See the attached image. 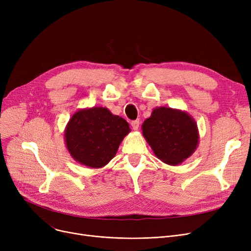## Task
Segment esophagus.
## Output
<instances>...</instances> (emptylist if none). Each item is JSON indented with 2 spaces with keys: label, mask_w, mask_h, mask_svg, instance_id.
<instances>
[{
  "label": "esophagus",
  "mask_w": 251,
  "mask_h": 251,
  "mask_svg": "<svg viewBox=\"0 0 251 251\" xmlns=\"http://www.w3.org/2000/svg\"><path fill=\"white\" fill-rule=\"evenodd\" d=\"M131 127H132L134 130H137L139 128V120L137 119V120H133L132 122H131Z\"/></svg>",
  "instance_id": "34e87169"
}]
</instances>
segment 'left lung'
<instances>
[{"mask_svg": "<svg viewBox=\"0 0 251 251\" xmlns=\"http://www.w3.org/2000/svg\"><path fill=\"white\" fill-rule=\"evenodd\" d=\"M142 133L154 154L169 165H178L189 157L199 143V131L186 113L157 108L142 124Z\"/></svg>", "mask_w": 251, "mask_h": 251, "instance_id": "left-lung-1", "label": "left lung"}]
</instances>
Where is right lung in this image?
Returning <instances> with one entry per match:
<instances>
[{
    "mask_svg": "<svg viewBox=\"0 0 251 251\" xmlns=\"http://www.w3.org/2000/svg\"><path fill=\"white\" fill-rule=\"evenodd\" d=\"M129 125L107 108L75 113L65 131L66 146L73 159L90 168H101L115 156Z\"/></svg>",
    "mask_w": 251,
    "mask_h": 251,
    "instance_id": "obj_1",
    "label": "right lung"
}]
</instances>
